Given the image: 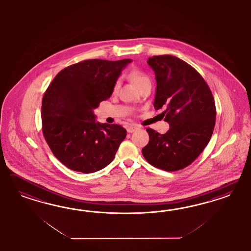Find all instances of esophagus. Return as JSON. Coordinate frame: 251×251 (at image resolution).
Masks as SVG:
<instances>
[{
  "mask_svg": "<svg viewBox=\"0 0 251 251\" xmlns=\"http://www.w3.org/2000/svg\"><path fill=\"white\" fill-rule=\"evenodd\" d=\"M138 129H139V127H138L137 125H129V126L127 127V131H128L129 133H132V132L136 131Z\"/></svg>",
  "mask_w": 251,
  "mask_h": 251,
  "instance_id": "34e87169",
  "label": "esophagus"
}]
</instances>
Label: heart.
<instances>
[{
	"label": "heart",
	"instance_id": "obj_1",
	"mask_svg": "<svg viewBox=\"0 0 251 251\" xmlns=\"http://www.w3.org/2000/svg\"><path fill=\"white\" fill-rule=\"evenodd\" d=\"M129 78L139 88L143 87L145 84H151V80L148 75L138 69H133L132 71H130ZM119 85H120V81H117L114 84V90H117L119 88Z\"/></svg>",
	"mask_w": 251,
	"mask_h": 251
}]
</instances>
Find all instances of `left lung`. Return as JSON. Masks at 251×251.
<instances>
[{"label":"left lung","mask_w":251,"mask_h":251,"mask_svg":"<svg viewBox=\"0 0 251 251\" xmlns=\"http://www.w3.org/2000/svg\"><path fill=\"white\" fill-rule=\"evenodd\" d=\"M155 74L153 106L170 129L165 134L146 129L149 143L142 149L146 161L165 171L185 168L204 150L213 135L216 109L205 80L189 63L172 55L149 58Z\"/></svg>","instance_id":"left-lung-1"}]
</instances>
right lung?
Segmentation results:
<instances>
[{
  "label": "right lung",
  "mask_w": 251,
  "mask_h": 251,
  "mask_svg": "<svg viewBox=\"0 0 251 251\" xmlns=\"http://www.w3.org/2000/svg\"><path fill=\"white\" fill-rule=\"evenodd\" d=\"M131 62L86 60L61 70L42 99V131L54 155L74 171L94 173L109 165L127 135L118 124L96 122L94 109L112 95Z\"/></svg>",
  "instance_id": "right-lung-1"
}]
</instances>
